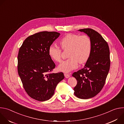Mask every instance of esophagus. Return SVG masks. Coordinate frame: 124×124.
<instances>
[{"label": "esophagus", "instance_id": "1", "mask_svg": "<svg viewBox=\"0 0 124 124\" xmlns=\"http://www.w3.org/2000/svg\"><path fill=\"white\" fill-rule=\"evenodd\" d=\"M64 76H65V77L67 78H69L70 76V74H64Z\"/></svg>", "mask_w": 124, "mask_h": 124}]
</instances>
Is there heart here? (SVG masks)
Returning <instances> with one entry per match:
<instances>
[{
  "label": "heart",
  "instance_id": "b5f03b06",
  "mask_svg": "<svg viewBox=\"0 0 124 124\" xmlns=\"http://www.w3.org/2000/svg\"><path fill=\"white\" fill-rule=\"evenodd\" d=\"M64 50L69 48L68 57L58 67V69L64 72H69L76 69L78 63L83 64L89 59L92 49L90 38L87 35L76 34H68L59 41ZM49 56L54 61L60 62L61 60V49L58 46L50 45L48 49Z\"/></svg>",
  "mask_w": 124,
  "mask_h": 124
}]
</instances>
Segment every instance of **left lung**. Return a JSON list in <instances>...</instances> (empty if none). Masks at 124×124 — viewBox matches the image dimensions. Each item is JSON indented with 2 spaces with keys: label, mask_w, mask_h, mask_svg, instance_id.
I'll return each mask as SVG.
<instances>
[{
  "label": "left lung",
  "mask_w": 124,
  "mask_h": 124,
  "mask_svg": "<svg viewBox=\"0 0 124 124\" xmlns=\"http://www.w3.org/2000/svg\"><path fill=\"white\" fill-rule=\"evenodd\" d=\"M78 31L90 37L92 49L84 68L72 75L77 80L74 94L79 99H88L96 96L105 84L110 69V52L108 43L98 32L91 28Z\"/></svg>",
  "instance_id": "1"
}]
</instances>
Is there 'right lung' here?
I'll use <instances>...</instances> for the list:
<instances>
[{
    "mask_svg": "<svg viewBox=\"0 0 124 124\" xmlns=\"http://www.w3.org/2000/svg\"><path fill=\"white\" fill-rule=\"evenodd\" d=\"M60 35L57 32L35 33L28 37L20 48L17 72L26 92L34 100H49L57 84L64 78L62 72L50 73L55 64L48 52L49 46Z\"/></svg>",
    "mask_w": 124,
    "mask_h": 124,
    "instance_id": "right-lung-1",
    "label": "right lung"
}]
</instances>
